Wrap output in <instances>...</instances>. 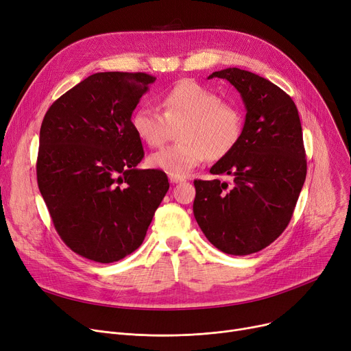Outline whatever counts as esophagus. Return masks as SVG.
Returning a JSON list of instances; mask_svg holds the SVG:
<instances>
[{"label":"esophagus","mask_w":351,"mask_h":351,"mask_svg":"<svg viewBox=\"0 0 351 351\" xmlns=\"http://www.w3.org/2000/svg\"><path fill=\"white\" fill-rule=\"evenodd\" d=\"M169 180L171 183H180V182H185L186 178L185 176H175V175H169Z\"/></svg>","instance_id":"esophagus-1"}]
</instances>
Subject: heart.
<instances>
[{"mask_svg":"<svg viewBox=\"0 0 351 351\" xmlns=\"http://www.w3.org/2000/svg\"><path fill=\"white\" fill-rule=\"evenodd\" d=\"M162 112L142 105L132 115L136 136L151 147L168 142L173 129L178 143L147 159L151 168L168 175L185 176L208 158H226L243 134V114L237 105L222 101L210 88L195 81H180L160 99Z\"/></svg>","mask_w":351,"mask_h":351,"instance_id":"b5f03b06","label":"heart"}]
</instances>
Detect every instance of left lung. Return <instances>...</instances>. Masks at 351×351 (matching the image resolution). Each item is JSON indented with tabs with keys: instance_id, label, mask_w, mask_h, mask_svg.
I'll return each instance as SVG.
<instances>
[{
	"instance_id": "1",
	"label": "left lung",
	"mask_w": 351,
	"mask_h": 351,
	"mask_svg": "<svg viewBox=\"0 0 351 351\" xmlns=\"http://www.w3.org/2000/svg\"><path fill=\"white\" fill-rule=\"evenodd\" d=\"M215 77L239 90L246 119L237 146L210 168L230 180L193 182V215L215 247L245 256L273 243L293 216L307 172L302 123L293 99L269 80L239 68Z\"/></svg>"
}]
</instances>
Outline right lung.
<instances>
[{
	"mask_svg": "<svg viewBox=\"0 0 351 351\" xmlns=\"http://www.w3.org/2000/svg\"><path fill=\"white\" fill-rule=\"evenodd\" d=\"M145 72H98L71 88L44 117L36 180L62 242L112 263L136 250L169 189L145 152L131 117L155 82Z\"/></svg>",
	"mask_w": 351,
	"mask_h": 351,
	"instance_id": "add662e5",
	"label": "right lung"
}]
</instances>
